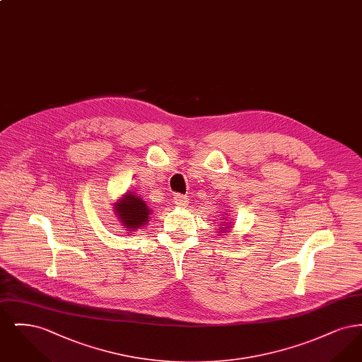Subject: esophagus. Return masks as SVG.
<instances>
[{
    "label": "esophagus",
    "instance_id": "34e87169",
    "mask_svg": "<svg viewBox=\"0 0 362 362\" xmlns=\"http://www.w3.org/2000/svg\"><path fill=\"white\" fill-rule=\"evenodd\" d=\"M173 202L177 205V206H186L189 204V198L183 194H176L173 197Z\"/></svg>",
    "mask_w": 362,
    "mask_h": 362
}]
</instances>
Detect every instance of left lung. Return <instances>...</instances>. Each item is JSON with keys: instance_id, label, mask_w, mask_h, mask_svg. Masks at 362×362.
<instances>
[{"instance_id": "left-lung-1", "label": "left lung", "mask_w": 362, "mask_h": 362, "mask_svg": "<svg viewBox=\"0 0 362 362\" xmlns=\"http://www.w3.org/2000/svg\"><path fill=\"white\" fill-rule=\"evenodd\" d=\"M226 225V224H225ZM225 225H223V228H225ZM225 229H226V228H225ZM225 229H223V230H225Z\"/></svg>"}]
</instances>
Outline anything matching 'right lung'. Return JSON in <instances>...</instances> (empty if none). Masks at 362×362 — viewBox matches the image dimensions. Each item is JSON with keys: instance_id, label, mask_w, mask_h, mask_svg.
Wrapping results in <instances>:
<instances>
[{"instance_id": "obj_1", "label": "right lung", "mask_w": 362, "mask_h": 362, "mask_svg": "<svg viewBox=\"0 0 362 362\" xmlns=\"http://www.w3.org/2000/svg\"><path fill=\"white\" fill-rule=\"evenodd\" d=\"M122 225L126 228L134 230L148 221V216L151 214L149 207L145 205V202L134 194L127 192L119 204L115 207Z\"/></svg>"}]
</instances>
